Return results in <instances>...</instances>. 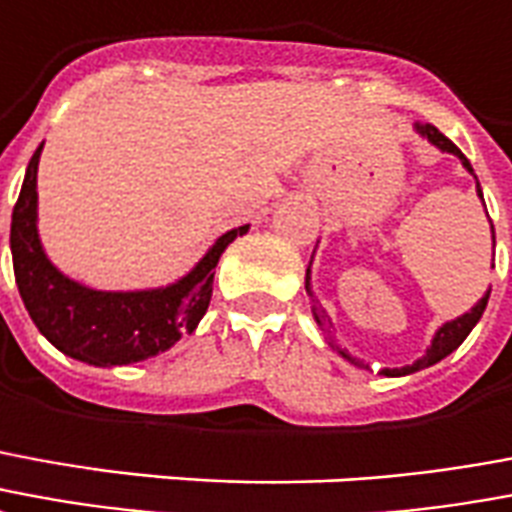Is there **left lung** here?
Instances as JSON below:
<instances>
[{
    "mask_svg": "<svg viewBox=\"0 0 512 512\" xmlns=\"http://www.w3.org/2000/svg\"><path fill=\"white\" fill-rule=\"evenodd\" d=\"M415 130H418L420 135H423V138H429L431 143L437 146V149L448 151V154H456L458 160H461V165H464V168H467L469 173H472V165H469L467 157L461 154V149H458L453 140L445 138V135H442V132H439L437 127H434V124H420V121H418V124H415ZM478 195H480V198H483V192H480V184H478ZM491 233H494V225H491ZM306 293L312 295V287H309V271H306ZM488 293H491V290H488ZM488 293L483 295L478 304L472 306V309H469L467 314H461V317H456V320H450V323L442 325V328H439V331H437V336H434V342H431V347H429V350H426V355H423L420 361H415V363H412V366H401V369H382V374H385V377H404V374L420 372V369H429V366H434V363H437V361H442L445 355H450V352L456 350L458 344L467 339L469 331H472V328L478 325L480 317H483V312H486V304H488ZM314 320H317V325H328V323H331V320H328V314H325L323 309H320V306H314ZM331 347H333V344H331ZM336 352H342V358H347V361L358 363V361H355V358H350V355H347V352H344L342 347H336ZM358 366H363V363H358Z\"/></svg>",
    "mask_w": 512,
    "mask_h": 512,
    "instance_id": "1",
    "label": "left lung"
}]
</instances>
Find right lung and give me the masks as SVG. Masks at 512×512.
Wrapping results in <instances>:
<instances>
[{
	"label": "right lung",
	"mask_w": 512,
	"mask_h": 512,
	"mask_svg": "<svg viewBox=\"0 0 512 512\" xmlns=\"http://www.w3.org/2000/svg\"><path fill=\"white\" fill-rule=\"evenodd\" d=\"M40 151L43 146L29 160L10 225L15 285L37 331L56 350L92 366H127L170 350L181 333L198 328L211 301L219 257L233 238L244 236L249 225L219 236L206 257L176 285L138 293H102L83 287L45 257L37 236Z\"/></svg>",
	"instance_id": "right-lung-1"
}]
</instances>
